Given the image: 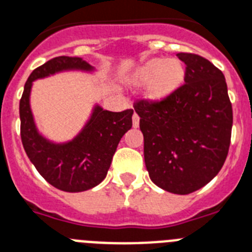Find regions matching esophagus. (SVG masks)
<instances>
[{
    "label": "esophagus",
    "mask_w": 252,
    "mask_h": 252,
    "mask_svg": "<svg viewBox=\"0 0 252 252\" xmlns=\"http://www.w3.org/2000/svg\"><path fill=\"white\" fill-rule=\"evenodd\" d=\"M132 123H133V126H134V128H138V126H139V116L137 115L136 113L133 114Z\"/></svg>",
    "instance_id": "34e87169"
}]
</instances>
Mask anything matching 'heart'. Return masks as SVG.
Listing matches in <instances>:
<instances>
[{
	"instance_id": "heart-1",
	"label": "heart",
	"mask_w": 252,
	"mask_h": 252,
	"mask_svg": "<svg viewBox=\"0 0 252 252\" xmlns=\"http://www.w3.org/2000/svg\"><path fill=\"white\" fill-rule=\"evenodd\" d=\"M185 77L186 66L179 59L154 58L134 70L130 75V82L137 86L147 83L145 98L158 102L174 94L183 84Z\"/></svg>"
}]
</instances>
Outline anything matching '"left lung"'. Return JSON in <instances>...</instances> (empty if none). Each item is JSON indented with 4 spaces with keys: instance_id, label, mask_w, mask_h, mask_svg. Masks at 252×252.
<instances>
[{
    "instance_id": "8db88e82",
    "label": "left lung",
    "mask_w": 252,
    "mask_h": 252,
    "mask_svg": "<svg viewBox=\"0 0 252 252\" xmlns=\"http://www.w3.org/2000/svg\"><path fill=\"white\" fill-rule=\"evenodd\" d=\"M186 77L168 98L138 101L150 178L164 191L188 194L219 173L228 155L233 124L225 78L202 56L181 52Z\"/></svg>"
}]
</instances>
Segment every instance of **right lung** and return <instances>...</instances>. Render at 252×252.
<instances>
[{
  "instance_id": "obj_1",
  "label": "right lung",
  "mask_w": 252,
  "mask_h": 252,
  "mask_svg": "<svg viewBox=\"0 0 252 252\" xmlns=\"http://www.w3.org/2000/svg\"><path fill=\"white\" fill-rule=\"evenodd\" d=\"M92 73L94 67L80 58L59 56L32 71L20 100V134L32 164L46 181L65 192H82L105 179L122 137L132 128L133 110L113 113L94 105L90 119L67 142H54L42 136L31 109L33 82L61 71Z\"/></svg>"
}]
</instances>
